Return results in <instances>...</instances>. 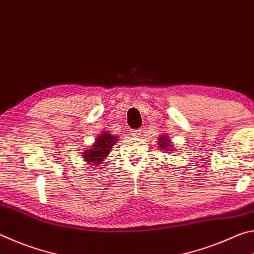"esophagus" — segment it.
Returning a JSON list of instances; mask_svg holds the SVG:
<instances>
[{
    "instance_id": "1",
    "label": "esophagus",
    "mask_w": 254,
    "mask_h": 254,
    "mask_svg": "<svg viewBox=\"0 0 254 254\" xmlns=\"http://www.w3.org/2000/svg\"><path fill=\"white\" fill-rule=\"evenodd\" d=\"M131 134L133 136H140L141 135V130H140V128H133V130H131Z\"/></svg>"
}]
</instances>
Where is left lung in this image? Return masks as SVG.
<instances>
[{
	"label": "left lung",
	"mask_w": 254,
	"mask_h": 254,
	"mask_svg": "<svg viewBox=\"0 0 254 254\" xmlns=\"http://www.w3.org/2000/svg\"><path fill=\"white\" fill-rule=\"evenodd\" d=\"M170 141H169V139L167 136H160L159 137V144H158V147L160 148V149H167L168 150L169 149V147H170Z\"/></svg>",
	"instance_id": "obj_1"
}]
</instances>
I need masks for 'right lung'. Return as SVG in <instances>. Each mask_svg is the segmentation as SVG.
<instances>
[{
    "label": "right lung",
    "mask_w": 254,
    "mask_h": 254,
    "mask_svg": "<svg viewBox=\"0 0 254 254\" xmlns=\"http://www.w3.org/2000/svg\"><path fill=\"white\" fill-rule=\"evenodd\" d=\"M117 135H112L107 132H103L102 134L97 136L94 147L89 150H85V161L92 163V165L102 162L103 159L110 153L111 149L113 148V144L117 142Z\"/></svg>",
    "instance_id": "obj_1"
}]
</instances>
